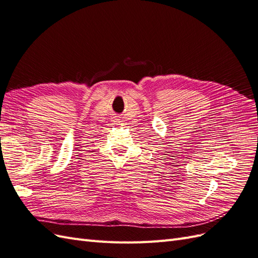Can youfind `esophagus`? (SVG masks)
<instances>
[{
	"mask_svg": "<svg viewBox=\"0 0 258 258\" xmlns=\"http://www.w3.org/2000/svg\"><path fill=\"white\" fill-rule=\"evenodd\" d=\"M117 120H118V119H117Z\"/></svg>",
	"mask_w": 258,
	"mask_h": 258,
	"instance_id": "34e87169",
	"label": "esophagus"
}]
</instances>
